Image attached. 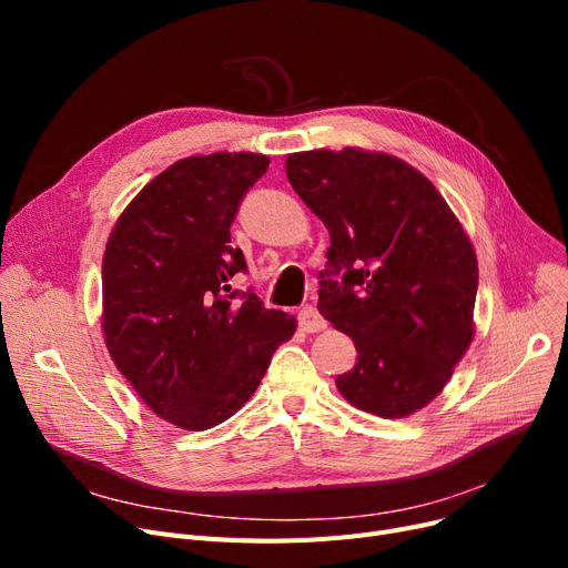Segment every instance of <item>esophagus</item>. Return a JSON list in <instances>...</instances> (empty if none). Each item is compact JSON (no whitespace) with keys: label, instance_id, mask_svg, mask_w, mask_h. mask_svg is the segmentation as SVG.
<instances>
[{"label":"esophagus","instance_id":"obj_1","mask_svg":"<svg viewBox=\"0 0 568 568\" xmlns=\"http://www.w3.org/2000/svg\"><path fill=\"white\" fill-rule=\"evenodd\" d=\"M300 326L306 334H317L326 329V320L320 315L315 306H306L300 311Z\"/></svg>","mask_w":568,"mask_h":568}]
</instances>
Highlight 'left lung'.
<instances>
[{"label": "left lung", "mask_w": 568, "mask_h": 568, "mask_svg": "<svg viewBox=\"0 0 568 568\" xmlns=\"http://www.w3.org/2000/svg\"><path fill=\"white\" fill-rule=\"evenodd\" d=\"M285 172L332 239L317 311L359 354L338 392L384 419L426 407L474 336L479 264L463 225L389 154L315 149L290 154Z\"/></svg>", "instance_id": "8db88e82"}]
</instances>
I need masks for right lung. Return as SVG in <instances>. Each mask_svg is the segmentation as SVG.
Instances as JSON below:
<instances>
[{
    "instance_id": "1",
    "label": "right lung",
    "mask_w": 568,
    "mask_h": 568,
    "mask_svg": "<svg viewBox=\"0 0 568 568\" xmlns=\"http://www.w3.org/2000/svg\"><path fill=\"white\" fill-rule=\"evenodd\" d=\"M266 168V156L248 152L176 161L133 197L108 239V352L149 409L184 430L230 419L296 329L294 317L230 285L246 272L230 225Z\"/></svg>"
}]
</instances>
